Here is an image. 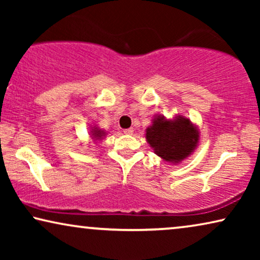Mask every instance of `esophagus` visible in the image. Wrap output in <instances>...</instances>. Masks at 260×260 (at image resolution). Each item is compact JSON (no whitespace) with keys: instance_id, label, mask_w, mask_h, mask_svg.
I'll return each instance as SVG.
<instances>
[{"instance_id":"esophagus-1","label":"esophagus","mask_w":260,"mask_h":260,"mask_svg":"<svg viewBox=\"0 0 260 260\" xmlns=\"http://www.w3.org/2000/svg\"><path fill=\"white\" fill-rule=\"evenodd\" d=\"M123 133L126 134V135H133L134 134V127H129V129H124Z\"/></svg>"}]
</instances>
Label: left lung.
Masks as SVG:
<instances>
[{"instance_id": "8db88e82", "label": "left lung", "mask_w": 260, "mask_h": 260, "mask_svg": "<svg viewBox=\"0 0 260 260\" xmlns=\"http://www.w3.org/2000/svg\"><path fill=\"white\" fill-rule=\"evenodd\" d=\"M147 141L156 154L168 162H180L197 147L199 134L187 118H156L147 130Z\"/></svg>"}]
</instances>
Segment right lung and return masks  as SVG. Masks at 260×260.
Here are the masks:
<instances>
[{
    "label": "right lung",
    "mask_w": 260,
    "mask_h": 260,
    "mask_svg": "<svg viewBox=\"0 0 260 260\" xmlns=\"http://www.w3.org/2000/svg\"><path fill=\"white\" fill-rule=\"evenodd\" d=\"M92 135H93V136H94L95 138H98V137H101L102 133H101V131H99V130H94L93 134H92Z\"/></svg>",
    "instance_id": "add662e5"
}]
</instances>
